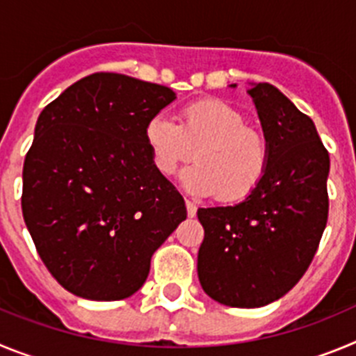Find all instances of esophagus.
I'll return each mask as SVG.
<instances>
[{"instance_id": "obj_1", "label": "esophagus", "mask_w": 356, "mask_h": 356, "mask_svg": "<svg viewBox=\"0 0 356 356\" xmlns=\"http://www.w3.org/2000/svg\"><path fill=\"white\" fill-rule=\"evenodd\" d=\"M186 211H188V216L193 218L197 214V206L191 200H186Z\"/></svg>"}]
</instances>
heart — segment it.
<instances>
[{
  "instance_id": "1",
  "label": "heart",
  "mask_w": 356,
  "mask_h": 356,
  "mask_svg": "<svg viewBox=\"0 0 356 356\" xmlns=\"http://www.w3.org/2000/svg\"><path fill=\"white\" fill-rule=\"evenodd\" d=\"M143 136L152 165L165 177L197 150L198 163L182 174V184L193 195L218 193L225 202H239L257 190L270 165L268 138L248 126L243 111L218 99L188 102L177 122L154 115Z\"/></svg>"
}]
</instances>
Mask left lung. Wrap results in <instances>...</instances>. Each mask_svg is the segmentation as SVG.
Returning <instances> with one entry per match:
<instances>
[{
    "mask_svg": "<svg viewBox=\"0 0 356 356\" xmlns=\"http://www.w3.org/2000/svg\"><path fill=\"white\" fill-rule=\"evenodd\" d=\"M248 94L270 143L264 179L236 206L197 211L202 289L238 309L289 293L309 270L328 220L330 156L314 122L270 83Z\"/></svg>",
    "mask_w": 356,
    "mask_h": 356,
    "instance_id": "1",
    "label": "left lung"
}]
</instances>
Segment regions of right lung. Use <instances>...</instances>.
Returning <instances> with one entry per match:
<instances>
[{"label": "right lung", "instance_id": "right-lung-1", "mask_svg": "<svg viewBox=\"0 0 356 356\" xmlns=\"http://www.w3.org/2000/svg\"><path fill=\"white\" fill-rule=\"evenodd\" d=\"M174 99L168 86L95 72L38 115L22 168V216L69 293L95 302L134 294L152 254L186 220L184 200L154 168L143 136Z\"/></svg>", "mask_w": 356, "mask_h": 356}]
</instances>
